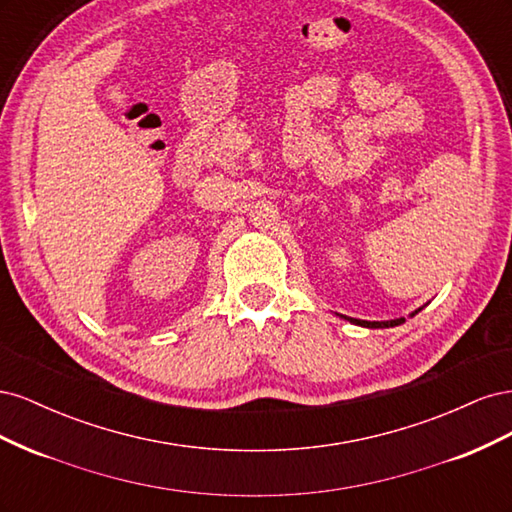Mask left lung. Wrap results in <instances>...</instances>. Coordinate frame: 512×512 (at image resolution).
<instances>
[{
  "label": "left lung",
  "instance_id": "8db88e82",
  "mask_svg": "<svg viewBox=\"0 0 512 512\" xmlns=\"http://www.w3.org/2000/svg\"><path fill=\"white\" fill-rule=\"evenodd\" d=\"M416 314V312H414ZM354 324H361V327H369V329H384V327H397V324L406 322L404 318H397V320H389V322H367V320H356V318H348Z\"/></svg>",
  "mask_w": 512,
  "mask_h": 512
}]
</instances>
